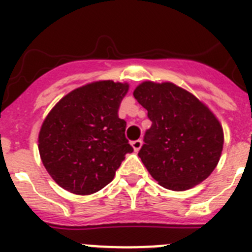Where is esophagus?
I'll return each instance as SVG.
<instances>
[{"mask_svg": "<svg viewBox=\"0 0 252 252\" xmlns=\"http://www.w3.org/2000/svg\"><path fill=\"white\" fill-rule=\"evenodd\" d=\"M131 145H132V148H133V150L136 151H139L140 149H141V146H142V141L141 140H135V141H132L131 142Z\"/></svg>", "mask_w": 252, "mask_h": 252, "instance_id": "34e87169", "label": "esophagus"}]
</instances>
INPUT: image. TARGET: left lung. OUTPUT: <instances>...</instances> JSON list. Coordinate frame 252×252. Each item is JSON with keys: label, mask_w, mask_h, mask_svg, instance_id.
I'll return each instance as SVG.
<instances>
[{"label": "left lung", "mask_w": 252, "mask_h": 252, "mask_svg": "<svg viewBox=\"0 0 252 252\" xmlns=\"http://www.w3.org/2000/svg\"><path fill=\"white\" fill-rule=\"evenodd\" d=\"M133 97L153 122L139 151L151 177L177 192L207 179L220 161L224 141L221 122L208 106L171 82H142Z\"/></svg>", "instance_id": "8db88e82"}]
</instances>
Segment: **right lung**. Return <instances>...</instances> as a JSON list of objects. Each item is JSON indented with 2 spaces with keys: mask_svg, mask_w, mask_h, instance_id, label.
I'll return each mask as SVG.
<instances>
[{
  "mask_svg": "<svg viewBox=\"0 0 252 252\" xmlns=\"http://www.w3.org/2000/svg\"><path fill=\"white\" fill-rule=\"evenodd\" d=\"M128 83L97 81L78 87L50 110L39 132L41 161L55 183L90 195L112 182L125 155L126 122L117 111Z\"/></svg>",
  "mask_w": 252,
  "mask_h": 252,
  "instance_id": "obj_1",
  "label": "right lung"
}]
</instances>
